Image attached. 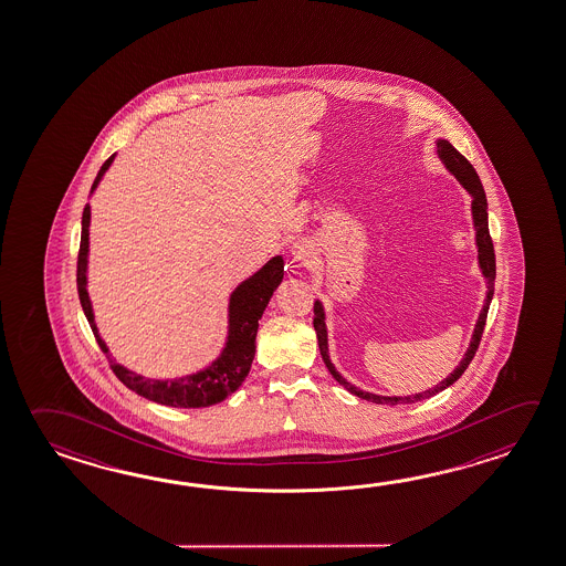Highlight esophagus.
I'll return each mask as SVG.
<instances>
[{"mask_svg":"<svg viewBox=\"0 0 566 566\" xmlns=\"http://www.w3.org/2000/svg\"><path fill=\"white\" fill-rule=\"evenodd\" d=\"M292 258H294V262H298V264H310L312 260H314V248L308 242H304V240H300L296 244L292 245Z\"/></svg>","mask_w":566,"mask_h":566,"instance_id":"1","label":"esophagus"}]
</instances>
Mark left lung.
<instances>
[{"label":"left lung","instance_id":"obj_1","mask_svg":"<svg viewBox=\"0 0 566 566\" xmlns=\"http://www.w3.org/2000/svg\"><path fill=\"white\" fill-rule=\"evenodd\" d=\"M437 154L440 161L444 164L447 168L457 180L460 181V186L470 193L472 203H470V210H472V222H474V232H476V248H479V268L482 272V276L486 277V298H484V306L480 310L479 321L472 332V338H470L469 348L464 353V358L460 360L459 366L448 374L447 378L434 386V388H428L424 392H418L412 396H380L373 395V392H366L360 390L358 386L350 385L344 376H342L336 366L332 364L331 354H328V328H326V314H324V306H322L321 300L314 302V331L318 336V346H321L322 360L326 364L328 373L334 376L336 382H340L348 392H353L354 396L368 400V402H376V405H410V402H418V400H427L430 396L442 392L448 386L454 385L459 380L460 376L464 374V370L469 368V364L472 363L474 354L479 350L480 338H482V332H484V324H486V314H489V306H491L492 294H494V277H496V258H494V245H492L491 232H489V203H486V193L484 188L480 184L479 174L472 168L470 164L459 149L454 148L448 139H437Z\"/></svg>","mask_w":566,"mask_h":566}]
</instances>
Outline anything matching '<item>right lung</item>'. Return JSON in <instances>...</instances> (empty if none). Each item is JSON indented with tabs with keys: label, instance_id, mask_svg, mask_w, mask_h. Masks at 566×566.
<instances>
[{
	"label": "right lung",
	"instance_id": "add662e5",
	"mask_svg": "<svg viewBox=\"0 0 566 566\" xmlns=\"http://www.w3.org/2000/svg\"><path fill=\"white\" fill-rule=\"evenodd\" d=\"M114 158H116V154L109 156L97 171L96 180L92 184V193L96 192L97 184L104 178V174L112 166ZM90 218H92V210H90V203H86L84 213H82V240H80V254H77V294H80L82 308L90 322V328L94 332L99 348L106 354L107 363L119 380L136 395L144 396L151 402L174 406V408H203V406L218 405L235 392L250 373V366H252L254 354H256L258 321L262 318L268 302L284 277L282 256L268 260L256 274L245 277L244 282H240L234 292L230 294L228 336H226L224 348L210 366H206L198 373L180 376V378H168V380L146 378V376L128 370L126 366L116 363V358L109 354L106 342L97 331L92 300L87 294Z\"/></svg>",
	"mask_w": 566,
	"mask_h": 566
}]
</instances>
